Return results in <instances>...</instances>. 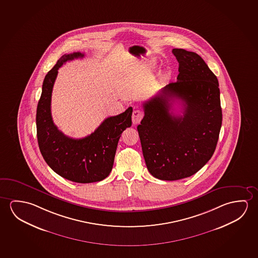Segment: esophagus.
Returning <instances> with one entry per match:
<instances>
[{
	"label": "esophagus",
	"instance_id": "obj_1",
	"mask_svg": "<svg viewBox=\"0 0 258 258\" xmlns=\"http://www.w3.org/2000/svg\"><path fill=\"white\" fill-rule=\"evenodd\" d=\"M144 113L143 111L140 110H135L132 113V122L133 124H139L141 119H143Z\"/></svg>",
	"mask_w": 258,
	"mask_h": 258
}]
</instances>
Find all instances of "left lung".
I'll list each match as a JSON object with an SVG mask.
<instances>
[{"label": "left lung", "mask_w": 258, "mask_h": 258, "mask_svg": "<svg viewBox=\"0 0 258 258\" xmlns=\"http://www.w3.org/2000/svg\"><path fill=\"white\" fill-rule=\"evenodd\" d=\"M172 53L178 80L143 103L145 116L138 126L147 169L162 180L190 177L206 165L222 127L216 76L198 53L176 48ZM175 99L183 102L182 116L169 112Z\"/></svg>", "instance_id": "8db88e82"}]
</instances>
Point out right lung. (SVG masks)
<instances>
[{
    "instance_id": "add662e5",
    "label": "right lung",
    "mask_w": 258,
    "mask_h": 258,
    "mask_svg": "<svg viewBox=\"0 0 258 258\" xmlns=\"http://www.w3.org/2000/svg\"><path fill=\"white\" fill-rule=\"evenodd\" d=\"M80 52L64 54L44 78L36 109V133L40 152L52 171L78 183L101 181L110 174L119 138L131 126L132 107L108 117L91 135L75 139L64 135L52 121L51 99L58 70L68 60L83 58Z\"/></svg>"
}]
</instances>
